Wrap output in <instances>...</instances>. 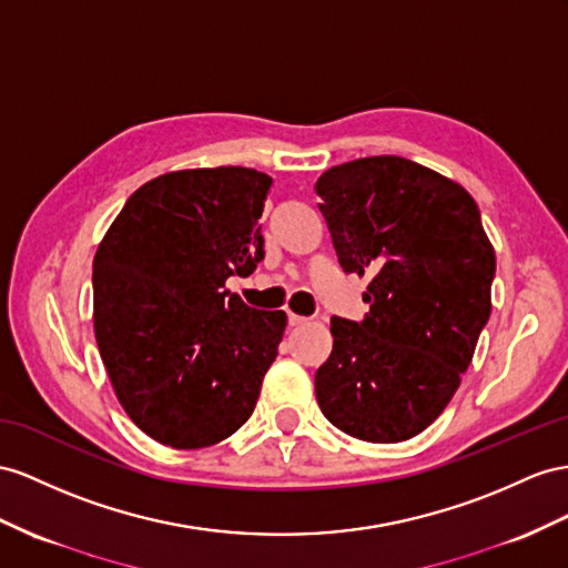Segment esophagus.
Segmentation results:
<instances>
[{
    "label": "esophagus",
    "instance_id": "1",
    "mask_svg": "<svg viewBox=\"0 0 568 568\" xmlns=\"http://www.w3.org/2000/svg\"><path fill=\"white\" fill-rule=\"evenodd\" d=\"M287 322H290V326H300V324L307 322V316H300L295 312H287Z\"/></svg>",
    "mask_w": 568,
    "mask_h": 568
}]
</instances>
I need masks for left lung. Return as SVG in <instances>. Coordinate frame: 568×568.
Listing matches in <instances>:
<instances>
[{"instance_id": "left-lung-1", "label": "left lung", "mask_w": 568, "mask_h": 568, "mask_svg": "<svg viewBox=\"0 0 568 568\" xmlns=\"http://www.w3.org/2000/svg\"><path fill=\"white\" fill-rule=\"evenodd\" d=\"M314 192L343 271L369 278L365 318H331L318 408L355 439L405 442L444 413L489 322L483 217L460 184L400 155L331 168Z\"/></svg>"}]
</instances>
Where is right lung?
<instances>
[{
  "label": "right lung",
  "instance_id": "1",
  "mask_svg": "<svg viewBox=\"0 0 568 568\" xmlns=\"http://www.w3.org/2000/svg\"><path fill=\"white\" fill-rule=\"evenodd\" d=\"M273 180L252 168L168 172L114 217L93 261V326L122 408L155 442L203 448L250 415L287 324L225 287L264 258Z\"/></svg>",
  "mask_w": 568,
  "mask_h": 568
}]
</instances>
